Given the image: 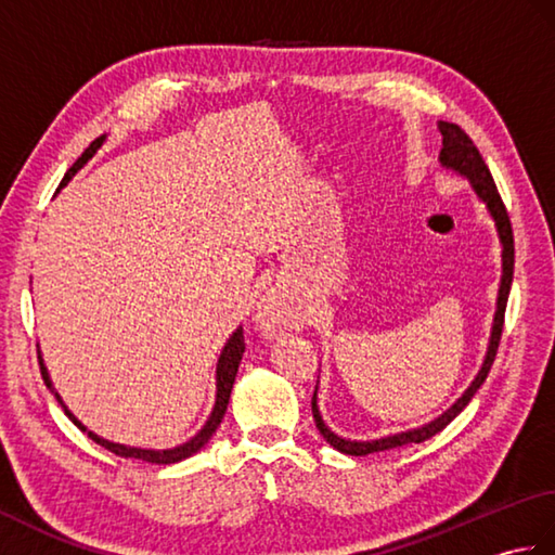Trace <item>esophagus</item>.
<instances>
[{
	"instance_id": "obj_1",
	"label": "esophagus",
	"mask_w": 555,
	"mask_h": 555,
	"mask_svg": "<svg viewBox=\"0 0 555 555\" xmlns=\"http://www.w3.org/2000/svg\"><path fill=\"white\" fill-rule=\"evenodd\" d=\"M259 324H262L267 332H281V328H284L286 324H288V320H286V312H284V305L279 302V298H274V296H267L264 300H262V305H259Z\"/></svg>"
}]
</instances>
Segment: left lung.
Masks as SVG:
<instances>
[{
  "mask_svg": "<svg viewBox=\"0 0 555 555\" xmlns=\"http://www.w3.org/2000/svg\"><path fill=\"white\" fill-rule=\"evenodd\" d=\"M439 131L443 135V147H441V155H439L441 164L446 169H453L460 176H465V179L469 181V185H473V191L477 193V197L487 205L489 215L493 217V221H496V231H499V238H501V245H503V253H501V286H499L496 314H493L487 356H485V362H481V370L475 376V382L467 386V391L460 396L455 403L443 412V415H439L429 424H424V427L408 429V431H400V434H393V436H384V439H374V441H350V439H344V436H336L332 429H328L324 420H322V415H320V408H317V388H314V393H312V417H314L317 429H320V434L324 436L328 446H334L336 451L346 453V455H370V453H379V451H391V448H398V446L422 443V441L431 439L434 434H439L441 429H446L448 424H451L460 415V412H463V408L479 391V386L487 382L491 364H493V360H496V350H499L501 334H503L505 305H508V293H511V284H513V267H515V243H513L511 217H508V209H505L503 199L499 195L496 183H493V176L487 167V162L481 159L479 150L475 147L473 140H469V135L457 124H448V121H439Z\"/></svg>",
  "mask_w": 555,
  "mask_h": 555,
  "instance_id": "obj_1",
  "label": "left lung"
}]
</instances>
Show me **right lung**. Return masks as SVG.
Returning a JSON list of instances; mask_svg holds the SVG:
<instances>
[{
	"label": "right lung",
	"mask_w": 555,
	"mask_h": 555,
	"mask_svg": "<svg viewBox=\"0 0 555 555\" xmlns=\"http://www.w3.org/2000/svg\"><path fill=\"white\" fill-rule=\"evenodd\" d=\"M102 143H104V135H100L98 140H92L90 147H88L86 152H82V155L76 159L74 167H70V169L66 171L62 185H66V183L70 181V176H76V171H78V169L82 167V164H86L92 155H95L98 147H100ZM62 185H59V188H62ZM243 352H245L243 328H235L233 336L229 338V344L223 346L219 364H217V400H215V408H211L209 420L205 422V427L199 429L191 441H185L183 446L169 448V451H145V448H131V446H124V443H112V441H107V439H100L98 434L88 431L86 424H80V422L76 420V415H70V410L64 405L62 396H59V393L54 391V388H52V379H50V374H47V367H44L40 352H38V360H40L42 379H44L47 386L52 388V393L56 396L59 403H62V408H64V412H66V417H68L70 422H74L80 431H88V436H90L92 441L100 443L102 448H107V451H112V453H116V455H121V457L145 460V463H155V465H171V463H179V460H185V457H191L193 453H197L199 448H203V446L211 439V434L217 431V427L221 424L223 415H227V405H229V398H231V388H233V382H235V374H238V364H241V360H243Z\"/></svg>",
	"instance_id": "1"
}]
</instances>
